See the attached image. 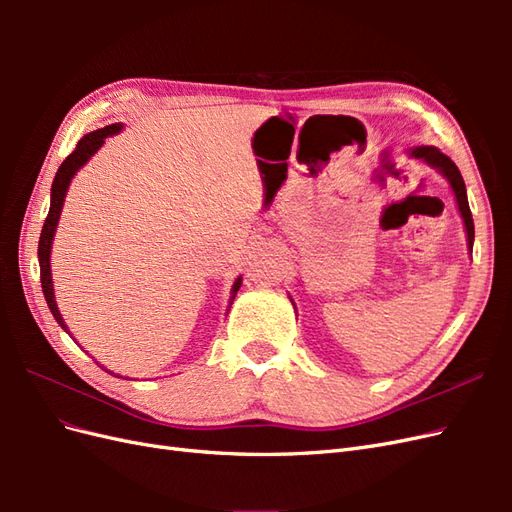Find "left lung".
I'll list each match as a JSON object with an SVG mask.
<instances>
[{"label":"left lung","instance_id":"left-lung-1","mask_svg":"<svg viewBox=\"0 0 512 512\" xmlns=\"http://www.w3.org/2000/svg\"><path fill=\"white\" fill-rule=\"evenodd\" d=\"M412 156L418 160H425L427 164H431L433 168H438L440 173L451 181V188L455 192L457 198V205L461 211V218L463 224H466V232H468V243H470V250H472V243H474V220H472V211L468 205V194H466V183H463V177L459 173V168L455 166V162L444 156L442 151H438L436 147H416L412 149Z\"/></svg>","mask_w":512,"mask_h":512}]
</instances>
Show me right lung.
<instances>
[{"label":"right lung","mask_w":512,"mask_h":512,"mask_svg":"<svg viewBox=\"0 0 512 512\" xmlns=\"http://www.w3.org/2000/svg\"><path fill=\"white\" fill-rule=\"evenodd\" d=\"M121 128H123L121 123H111V126L100 128L96 132H89L87 136H83L81 141H79V145H76V149L70 153V156L64 162H61L57 175L53 179V185H51V209H49V215H46L42 232H40V241H38L40 284H42L44 299H46V303H49L51 314L55 316V320L59 322V327L64 329V331H68V327L64 324V318H61L59 309H57V303H55L53 280H51V262H49L51 260V243H53V237H55L59 213H61V207H64V198H66V192H68V185H70L76 170H79L102 147L106 136L117 134ZM239 286H241V277L235 282V286H232V299H235Z\"/></svg>","instance_id":"1"}]
</instances>
